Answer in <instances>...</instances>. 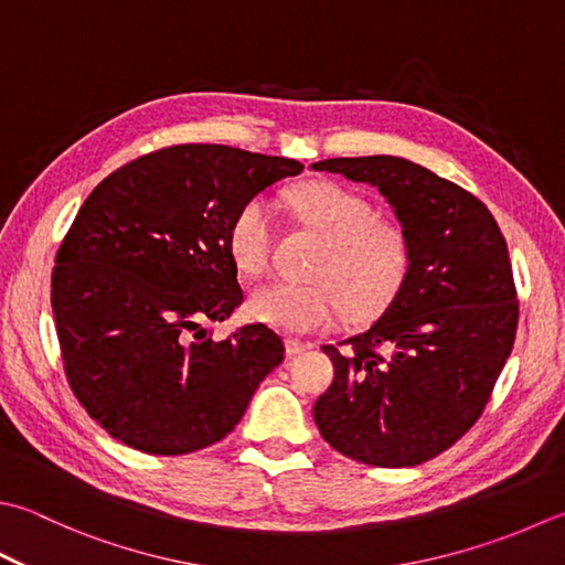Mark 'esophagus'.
<instances>
[{
  "label": "esophagus",
  "instance_id": "34e87169",
  "mask_svg": "<svg viewBox=\"0 0 565 565\" xmlns=\"http://www.w3.org/2000/svg\"><path fill=\"white\" fill-rule=\"evenodd\" d=\"M313 348L316 342H308V340H298V338L286 340V352H289V355H301V352L313 350Z\"/></svg>",
  "mask_w": 565,
  "mask_h": 565
}]
</instances>
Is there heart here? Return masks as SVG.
Returning <instances> with one entry per match:
<instances>
[{
	"instance_id": "b5f03b06",
	"label": "heart",
	"mask_w": 565,
	"mask_h": 565,
	"mask_svg": "<svg viewBox=\"0 0 565 565\" xmlns=\"http://www.w3.org/2000/svg\"><path fill=\"white\" fill-rule=\"evenodd\" d=\"M296 213L328 239L313 269L318 281H269L249 298V313L284 333L330 328L348 311L370 318L392 301L412 267L406 232L380 220L367 198L335 183H306L291 193ZM274 205L257 195L232 217L227 245L237 267L249 276L269 269L274 252Z\"/></svg>"
}]
</instances>
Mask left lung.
Instances as JSON below:
<instances>
[{
    "label": "left lung",
    "instance_id": "left-lung-1",
    "mask_svg": "<svg viewBox=\"0 0 565 565\" xmlns=\"http://www.w3.org/2000/svg\"><path fill=\"white\" fill-rule=\"evenodd\" d=\"M311 169L377 188L412 247L382 316L323 345L335 377L313 406L316 426L364 466H422L478 422L512 352L519 303L507 242L488 205L414 161L326 159Z\"/></svg>",
    "mask_w": 565,
    "mask_h": 565
}]
</instances>
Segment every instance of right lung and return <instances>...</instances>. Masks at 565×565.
<instances>
[{"label": "right lung", "instance_id": "obj_1", "mask_svg": "<svg viewBox=\"0 0 565 565\" xmlns=\"http://www.w3.org/2000/svg\"><path fill=\"white\" fill-rule=\"evenodd\" d=\"M303 166L179 143L121 166L77 210L51 274L65 377L90 418L149 456L223 440L284 342L264 323L213 340L245 301L227 232L237 210Z\"/></svg>", "mask_w": 565, "mask_h": 565}]
</instances>
